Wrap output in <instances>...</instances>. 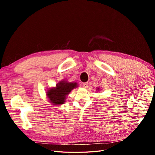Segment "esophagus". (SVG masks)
Instances as JSON below:
<instances>
[{
	"instance_id": "34e87169",
	"label": "esophagus",
	"mask_w": 155,
	"mask_h": 155,
	"mask_svg": "<svg viewBox=\"0 0 155 155\" xmlns=\"http://www.w3.org/2000/svg\"><path fill=\"white\" fill-rule=\"evenodd\" d=\"M82 85L84 88H87L88 86V82H86V83H83L82 84Z\"/></svg>"
}]
</instances>
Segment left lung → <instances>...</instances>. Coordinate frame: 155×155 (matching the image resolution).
<instances>
[{
	"mask_svg": "<svg viewBox=\"0 0 155 155\" xmlns=\"http://www.w3.org/2000/svg\"><path fill=\"white\" fill-rule=\"evenodd\" d=\"M96 90L97 91H100V87H98V88H97V89Z\"/></svg>",
	"mask_w": 155,
	"mask_h": 155,
	"instance_id": "obj_1",
	"label": "left lung"
}]
</instances>
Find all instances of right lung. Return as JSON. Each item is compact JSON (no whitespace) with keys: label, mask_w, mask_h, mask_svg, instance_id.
<instances>
[{"label":"right lung","mask_w":155,"mask_h":155,"mask_svg":"<svg viewBox=\"0 0 155 155\" xmlns=\"http://www.w3.org/2000/svg\"><path fill=\"white\" fill-rule=\"evenodd\" d=\"M78 87L76 82H68L61 80L56 84L55 87L49 88L46 92V97L52 105H61L66 101L67 97L74 88Z\"/></svg>","instance_id":"1"}]
</instances>
